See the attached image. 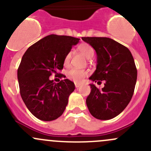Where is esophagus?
Returning a JSON list of instances; mask_svg holds the SVG:
<instances>
[{"mask_svg": "<svg viewBox=\"0 0 151 151\" xmlns=\"http://www.w3.org/2000/svg\"><path fill=\"white\" fill-rule=\"evenodd\" d=\"M81 85H82V84H80V83H75V87H76V88H79V87H80Z\"/></svg>", "mask_w": 151, "mask_h": 151, "instance_id": "34e87169", "label": "esophagus"}]
</instances>
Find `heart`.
<instances>
[{"mask_svg":"<svg viewBox=\"0 0 151 151\" xmlns=\"http://www.w3.org/2000/svg\"><path fill=\"white\" fill-rule=\"evenodd\" d=\"M78 50L88 59L92 58L95 54V51L93 47L86 43L80 45L78 47ZM70 59H71V52H68L65 56L64 61H63L65 66H68L70 62ZM87 75H88V71L85 70L77 69V68H71L67 72V77L70 80L77 83L81 82Z\"/></svg>","mask_w":151,"mask_h":151,"instance_id":"1","label":"heart"}]
</instances>
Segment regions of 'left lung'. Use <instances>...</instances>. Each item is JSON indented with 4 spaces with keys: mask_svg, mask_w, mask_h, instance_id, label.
Returning a JSON list of instances; mask_svg holds the SVG:
<instances>
[{
    "mask_svg": "<svg viewBox=\"0 0 151 151\" xmlns=\"http://www.w3.org/2000/svg\"><path fill=\"white\" fill-rule=\"evenodd\" d=\"M95 50L96 69L90 77L93 82L104 80L99 90L90 84L91 91L86 99L94 118L109 120L123 112L132 98L137 77L134 60L129 49L106 37H82Z\"/></svg>",
    "mask_w": 151,
    "mask_h": 151,
    "instance_id": "1",
    "label": "left lung"
}]
</instances>
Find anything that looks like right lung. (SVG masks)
Masks as SVG:
<instances>
[{"mask_svg":"<svg viewBox=\"0 0 151 151\" xmlns=\"http://www.w3.org/2000/svg\"><path fill=\"white\" fill-rule=\"evenodd\" d=\"M79 41L71 36L49 35L31 45L22 56L17 70L20 95L38 119L54 121L64 112L74 83L68 79L55 83L49 78L63 69L65 56Z\"/></svg>","mask_w":151,"mask_h":151,"instance_id":"1","label":"right lung"}]
</instances>
